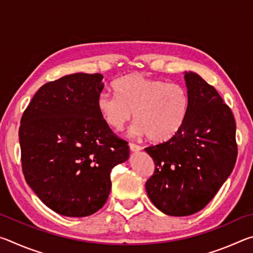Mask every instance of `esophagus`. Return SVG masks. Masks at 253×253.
<instances>
[{
    "label": "esophagus",
    "instance_id": "esophagus-1",
    "mask_svg": "<svg viewBox=\"0 0 253 253\" xmlns=\"http://www.w3.org/2000/svg\"><path fill=\"white\" fill-rule=\"evenodd\" d=\"M129 148H130L131 152H135V153L142 151V147L138 146V145L134 144V143H129Z\"/></svg>",
    "mask_w": 253,
    "mask_h": 253
}]
</instances>
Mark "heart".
I'll list each match as a JSON object with an SVG mask.
<instances>
[{"mask_svg": "<svg viewBox=\"0 0 253 253\" xmlns=\"http://www.w3.org/2000/svg\"><path fill=\"white\" fill-rule=\"evenodd\" d=\"M114 89L116 95L104 92L97 99L100 117L114 130H122L134 116L132 135L165 143L185 124L190 101L181 84L132 74L118 79Z\"/></svg>", "mask_w": 253, "mask_h": 253, "instance_id": "heart-1", "label": "heart"}]
</instances>
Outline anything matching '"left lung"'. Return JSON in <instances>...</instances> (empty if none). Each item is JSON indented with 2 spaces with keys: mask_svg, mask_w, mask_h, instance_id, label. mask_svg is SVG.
<instances>
[{
  "mask_svg": "<svg viewBox=\"0 0 253 253\" xmlns=\"http://www.w3.org/2000/svg\"><path fill=\"white\" fill-rule=\"evenodd\" d=\"M190 106L178 134L145 148L155 170L145 187L163 213L186 216L202 210L233 170L238 146L235 121L213 85L185 72Z\"/></svg>",
  "mask_w": 253,
  "mask_h": 253,
  "instance_id": "1",
  "label": "left lung"
}]
</instances>
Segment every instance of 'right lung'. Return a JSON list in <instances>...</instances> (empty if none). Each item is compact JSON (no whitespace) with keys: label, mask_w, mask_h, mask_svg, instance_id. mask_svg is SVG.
<instances>
[{"label":"right lung","mask_w":253,"mask_h":253,"mask_svg":"<svg viewBox=\"0 0 253 253\" xmlns=\"http://www.w3.org/2000/svg\"><path fill=\"white\" fill-rule=\"evenodd\" d=\"M100 74H74L37 91L21 118L19 139L28 185L61 215L96 213L108 199L110 172L129 157L126 140L102 121Z\"/></svg>","instance_id":"add662e5"}]
</instances>
